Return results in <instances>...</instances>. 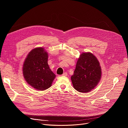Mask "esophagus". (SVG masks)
I'll use <instances>...</instances> for the list:
<instances>
[{"label":"esophagus","instance_id":"34e87169","mask_svg":"<svg viewBox=\"0 0 128 128\" xmlns=\"http://www.w3.org/2000/svg\"><path fill=\"white\" fill-rule=\"evenodd\" d=\"M62 76H67V72H64V74L62 75Z\"/></svg>","mask_w":128,"mask_h":128}]
</instances>
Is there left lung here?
I'll list each match as a JSON object with an SVG mask.
<instances>
[{"label": "left lung", "mask_w": 128, "mask_h": 128, "mask_svg": "<svg viewBox=\"0 0 128 128\" xmlns=\"http://www.w3.org/2000/svg\"><path fill=\"white\" fill-rule=\"evenodd\" d=\"M101 68L97 58L90 52H83L78 58L74 74L71 77L74 88L81 93L88 92L98 84Z\"/></svg>", "instance_id": "8db88e82"}]
</instances>
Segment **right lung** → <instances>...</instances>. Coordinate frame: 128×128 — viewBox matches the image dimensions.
Returning a JSON list of instances; mask_svg holds the SVG:
<instances>
[{"label": "right lung", "mask_w": 128, "mask_h": 128, "mask_svg": "<svg viewBox=\"0 0 128 128\" xmlns=\"http://www.w3.org/2000/svg\"><path fill=\"white\" fill-rule=\"evenodd\" d=\"M48 54L42 48L33 49L27 55L23 67L25 80L34 88L44 90L49 88L56 77L48 64Z\"/></svg>", "instance_id": "1"}]
</instances>
